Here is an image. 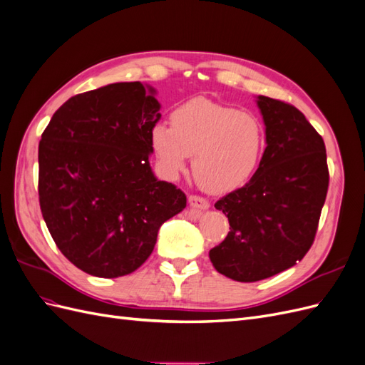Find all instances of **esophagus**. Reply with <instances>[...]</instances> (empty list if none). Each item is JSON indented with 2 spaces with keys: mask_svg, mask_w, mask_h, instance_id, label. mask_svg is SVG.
Here are the masks:
<instances>
[{
  "mask_svg": "<svg viewBox=\"0 0 365 365\" xmlns=\"http://www.w3.org/2000/svg\"><path fill=\"white\" fill-rule=\"evenodd\" d=\"M189 204H190V207L197 208V210H207L210 207V202L207 200H204V197H201V196H195V195L189 196Z\"/></svg>",
  "mask_w": 365,
  "mask_h": 365,
  "instance_id": "1",
  "label": "esophagus"
}]
</instances>
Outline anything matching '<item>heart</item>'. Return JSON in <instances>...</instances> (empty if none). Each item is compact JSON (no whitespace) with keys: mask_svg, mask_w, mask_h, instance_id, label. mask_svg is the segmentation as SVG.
I'll return each mask as SVG.
<instances>
[{"mask_svg":"<svg viewBox=\"0 0 365 365\" xmlns=\"http://www.w3.org/2000/svg\"><path fill=\"white\" fill-rule=\"evenodd\" d=\"M152 146L165 173L182 172L193 157L196 182L210 193H227L256 170L264 128L256 114L195 98L172 114V128L152 129Z\"/></svg>","mask_w":365,"mask_h":365,"instance_id":"b5f03b06","label":"heart"}]
</instances>
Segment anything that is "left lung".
<instances>
[{
    "mask_svg": "<svg viewBox=\"0 0 365 365\" xmlns=\"http://www.w3.org/2000/svg\"><path fill=\"white\" fill-rule=\"evenodd\" d=\"M267 148L251 180L215 207L230 222L208 252L217 272L259 282L300 262L312 247L329 187L326 146L303 113L257 96Z\"/></svg>",
    "mask_w": 365,
    "mask_h": 365,
    "instance_id": "obj_1",
    "label": "left lung"
}]
</instances>
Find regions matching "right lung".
<instances>
[{
  "mask_svg": "<svg viewBox=\"0 0 365 365\" xmlns=\"http://www.w3.org/2000/svg\"><path fill=\"white\" fill-rule=\"evenodd\" d=\"M155 88L118 82L68 98L39 141V204L61 252L94 277L134 272L160 227L185 208L149 157L161 105Z\"/></svg>",
  "mask_w": 365,
  "mask_h": 365,
  "instance_id": "1",
  "label": "right lung"
}]
</instances>
